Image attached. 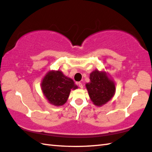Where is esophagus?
I'll use <instances>...</instances> for the list:
<instances>
[{
    "mask_svg": "<svg viewBox=\"0 0 152 152\" xmlns=\"http://www.w3.org/2000/svg\"><path fill=\"white\" fill-rule=\"evenodd\" d=\"M78 85L79 86V87H80V88H83V85H82V82H78Z\"/></svg>",
    "mask_w": 152,
    "mask_h": 152,
    "instance_id": "obj_1",
    "label": "esophagus"
}]
</instances>
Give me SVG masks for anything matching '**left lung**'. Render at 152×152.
<instances>
[{"mask_svg": "<svg viewBox=\"0 0 152 152\" xmlns=\"http://www.w3.org/2000/svg\"><path fill=\"white\" fill-rule=\"evenodd\" d=\"M91 82L86 84L89 96L96 106L106 104L114 96L115 84L105 72L95 70L90 74Z\"/></svg>", "mask_w": 152, "mask_h": 152, "instance_id": "obj_1", "label": "left lung"}]
</instances>
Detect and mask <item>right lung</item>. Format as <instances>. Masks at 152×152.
Returning <instances> with one entry per match:
<instances>
[{
	"label": "right lung",
	"mask_w": 152,
	"mask_h": 152,
	"mask_svg": "<svg viewBox=\"0 0 152 152\" xmlns=\"http://www.w3.org/2000/svg\"><path fill=\"white\" fill-rule=\"evenodd\" d=\"M41 86L49 103L57 107L65 104L71 90L78 88L72 79L60 70L48 72L42 80Z\"/></svg>",
	"instance_id": "add662e5"
}]
</instances>
